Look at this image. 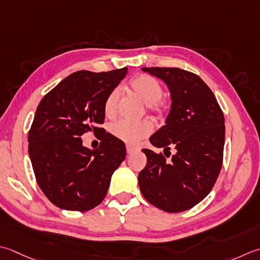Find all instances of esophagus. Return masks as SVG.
Here are the masks:
<instances>
[{
  "label": "esophagus",
  "mask_w": 260,
  "mask_h": 260,
  "mask_svg": "<svg viewBox=\"0 0 260 260\" xmlns=\"http://www.w3.org/2000/svg\"><path fill=\"white\" fill-rule=\"evenodd\" d=\"M137 149L136 147H134V146H131V145H126V151H127V153L128 154H132L133 153V152H135Z\"/></svg>",
  "instance_id": "obj_1"
}]
</instances>
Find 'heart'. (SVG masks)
<instances>
[{
    "label": "heart",
    "mask_w": 260,
    "mask_h": 260,
    "mask_svg": "<svg viewBox=\"0 0 260 260\" xmlns=\"http://www.w3.org/2000/svg\"><path fill=\"white\" fill-rule=\"evenodd\" d=\"M131 88L135 93L140 95V98L149 107L152 113L161 115L167 110V105L161 100L164 94V88L161 83L154 79L153 76L141 74L136 76L131 82ZM120 96V90L118 88L113 89L107 95L104 105V110L106 116L113 117L117 111ZM152 132V125L147 120L141 121H129L121 119L111 124L110 133L116 139L125 142L128 144H136L141 140L149 136Z\"/></svg>",
    "instance_id": "heart-1"
}]
</instances>
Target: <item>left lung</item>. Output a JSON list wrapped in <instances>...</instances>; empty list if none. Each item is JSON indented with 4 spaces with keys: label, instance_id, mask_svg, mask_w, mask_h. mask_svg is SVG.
Instances as JSON below:
<instances>
[{
    "label": "left lung",
    "instance_id": "obj_1",
    "mask_svg": "<svg viewBox=\"0 0 260 260\" xmlns=\"http://www.w3.org/2000/svg\"><path fill=\"white\" fill-rule=\"evenodd\" d=\"M169 88L171 109L166 125L150 137L152 145L176 154L142 150L147 164L139 175L142 195L169 213L189 210L210 194L220 175L225 140L224 116L200 76L178 68H143ZM166 154V153H165ZM168 157V156H167Z\"/></svg>",
    "mask_w": 260,
    "mask_h": 260
}]
</instances>
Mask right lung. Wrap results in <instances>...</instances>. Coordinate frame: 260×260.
<instances>
[{
	"instance_id": "1",
	"label": "right lung",
	"mask_w": 260,
	"mask_h": 260,
	"mask_svg": "<svg viewBox=\"0 0 260 260\" xmlns=\"http://www.w3.org/2000/svg\"><path fill=\"white\" fill-rule=\"evenodd\" d=\"M127 68L94 73L78 71L46 94L36 110L28 134V151L40 189L59 208L85 212L107 195L114 171L125 160L124 142L106 133L107 95L125 78ZM93 131L98 149L82 145Z\"/></svg>"
}]
</instances>
